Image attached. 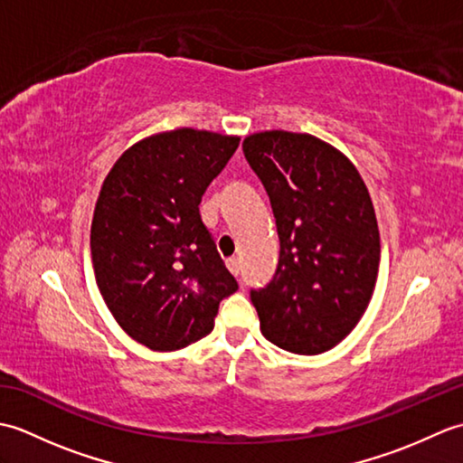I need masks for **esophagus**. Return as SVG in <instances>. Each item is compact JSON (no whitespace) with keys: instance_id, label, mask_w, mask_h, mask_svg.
<instances>
[{"instance_id":"esophagus-1","label":"esophagus","mask_w":463,"mask_h":463,"mask_svg":"<svg viewBox=\"0 0 463 463\" xmlns=\"http://www.w3.org/2000/svg\"><path fill=\"white\" fill-rule=\"evenodd\" d=\"M226 267H229V270L234 274V277H239V274H241V259L239 257L226 259Z\"/></svg>"}]
</instances>
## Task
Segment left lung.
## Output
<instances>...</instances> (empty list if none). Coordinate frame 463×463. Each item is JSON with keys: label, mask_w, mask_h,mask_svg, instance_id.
I'll return each mask as SVG.
<instances>
[{"label": "left lung", "mask_w": 463, "mask_h": 463, "mask_svg": "<svg viewBox=\"0 0 463 463\" xmlns=\"http://www.w3.org/2000/svg\"><path fill=\"white\" fill-rule=\"evenodd\" d=\"M267 189L279 267L250 290L262 336L292 354L336 346L366 312L380 267L370 193L348 156L307 133L262 131L242 141Z\"/></svg>", "instance_id": "1"}]
</instances>
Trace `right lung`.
Masks as SVG:
<instances>
[{
	"label": "right lung",
	"mask_w": 463,
	"mask_h": 463,
	"mask_svg": "<svg viewBox=\"0 0 463 463\" xmlns=\"http://www.w3.org/2000/svg\"><path fill=\"white\" fill-rule=\"evenodd\" d=\"M239 141L186 127L151 135L105 176L91 222L95 280L119 326L146 348L204 338L239 288L199 213Z\"/></svg>",
	"instance_id": "obj_1"
}]
</instances>
